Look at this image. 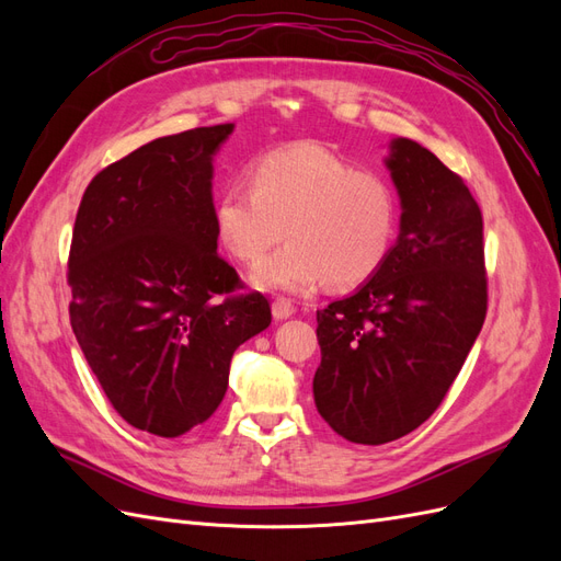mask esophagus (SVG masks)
I'll list each match as a JSON object with an SVG mask.
<instances>
[{
	"instance_id": "1",
	"label": "esophagus",
	"mask_w": 561,
	"mask_h": 561,
	"mask_svg": "<svg viewBox=\"0 0 561 561\" xmlns=\"http://www.w3.org/2000/svg\"><path fill=\"white\" fill-rule=\"evenodd\" d=\"M271 311H274L276 320H285L295 313V301L287 299V297H276L271 301Z\"/></svg>"
}]
</instances>
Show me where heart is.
Wrapping results in <instances>:
<instances>
[{"mask_svg":"<svg viewBox=\"0 0 561 561\" xmlns=\"http://www.w3.org/2000/svg\"><path fill=\"white\" fill-rule=\"evenodd\" d=\"M219 243L254 262L280 233L287 243L252 271L266 290H309L325 278L353 287L386 262L398 231V198L371 168L316 142L268 151L248 168V186L227 184L213 203Z\"/></svg>","mask_w":561,"mask_h":561,"instance_id":"obj_1","label":"heart"}]
</instances>
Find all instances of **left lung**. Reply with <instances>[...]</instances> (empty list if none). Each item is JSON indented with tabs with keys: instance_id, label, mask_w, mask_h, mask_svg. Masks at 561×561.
Wrapping results in <instances>:
<instances>
[{
	"instance_id": "8db88e82",
	"label": "left lung",
	"mask_w": 561,
	"mask_h": 561,
	"mask_svg": "<svg viewBox=\"0 0 561 561\" xmlns=\"http://www.w3.org/2000/svg\"><path fill=\"white\" fill-rule=\"evenodd\" d=\"M400 236L351 297L316 313L313 400L355 445H383L426 421L461 371L486 316L484 225L463 178L414 140L386 159Z\"/></svg>"
}]
</instances>
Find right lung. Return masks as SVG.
I'll return each instance as SVG.
<instances>
[{"mask_svg": "<svg viewBox=\"0 0 561 561\" xmlns=\"http://www.w3.org/2000/svg\"><path fill=\"white\" fill-rule=\"evenodd\" d=\"M233 124L151 140L100 171L75 219L67 283L77 342L133 428L180 437L208 421L231 355L271 325L264 295L217 254L213 157Z\"/></svg>", "mask_w": 561, "mask_h": 561, "instance_id": "right-lung-1", "label": "right lung"}]
</instances>
